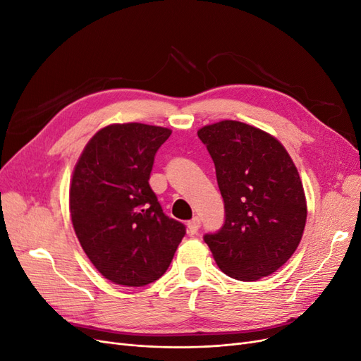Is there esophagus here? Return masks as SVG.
Returning a JSON list of instances; mask_svg holds the SVG:
<instances>
[{"mask_svg":"<svg viewBox=\"0 0 361 361\" xmlns=\"http://www.w3.org/2000/svg\"><path fill=\"white\" fill-rule=\"evenodd\" d=\"M199 228H200V218L194 216L191 221H188V233L195 235L199 232Z\"/></svg>","mask_w":361,"mask_h":361,"instance_id":"obj_1","label":"esophagus"}]
</instances>
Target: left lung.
<instances>
[{
  "instance_id": "1",
  "label": "left lung",
  "mask_w": 361,
  "mask_h": 361,
  "mask_svg": "<svg viewBox=\"0 0 361 361\" xmlns=\"http://www.w3.org/2000/svg\"><path fill=\"white\" fill-rule=\"evenodd\" d=\"M215 164L226 220L204 243L228 277L255 281L297 250L307 218L302 182L288 150L259 128L221 120L197 130Z\"/></svg>"
}]
</instances>
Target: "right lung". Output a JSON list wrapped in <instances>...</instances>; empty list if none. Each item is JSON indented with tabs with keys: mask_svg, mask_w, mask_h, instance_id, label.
<instances>
[{
	"mask_svg": "<svg viewBox=\"0 0 361 361\" xmlns=\"http://www.w3.org/2000/svg\"><path fill=\"white\" fill-rule=\"evenodd\" d=\"M169 128L113 123L85 145L69 190L76 238L101 274L145 286L170 267L185 226L162 212L149 178Z\"/></svg>",
	"mask_w": 361,
	"mask_h": 361,
	"instance_id": "1",
	"label": "right lung"
}]
</instances>
